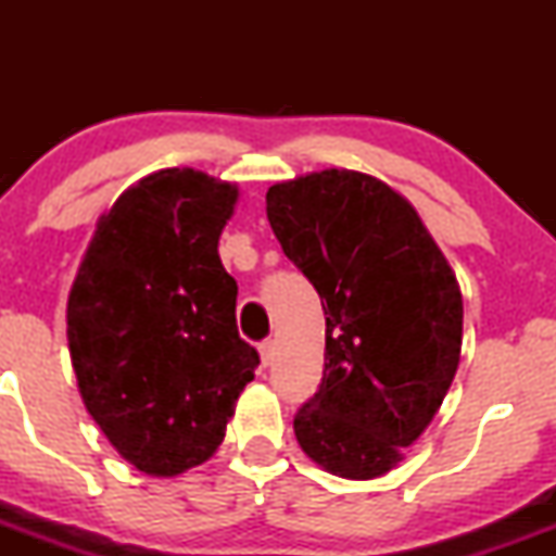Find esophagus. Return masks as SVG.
<instances>
[{
    "label": "esophagus",
    "mask_w": 556,
    "mask_h": 556,
    "mask_svg": "<svg viewBox=\"0 0 556 556\" xmlns=\"http://www.w3.org/2000/svg\"><path fill=\"white\" fill-rule=\"evenodd\" d=\"M261 363H264V366H271V361H274V342L271 340H266V342H261Z\"/></svg>",
    "instance_id": "esophagus-1"
}]
</instances>
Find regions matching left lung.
Masks as SVG:
<instances>
[{
  "instance_id": "1",
  "label": "left lung",
  "mask_w": 556,
  "mask_h": 556,
  "mask_svg": "<svg viewBox=\"0 0 556 556\" xmlns=\"http://www.w3.org/2000/svg\"><path fill=\"white\" fill-rule=\"evenodd\" d=\"M269 225L327 316L318 392L292 429L311 460L342 478L402 460L455 379L463 295L416 208L389 185L324 169L271 185Z\"/></svg>"
}]
</instances>
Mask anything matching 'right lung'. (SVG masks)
<instances>
[{
    "mask_svg": "<svg viewBox=\"0 0 556 556\" xmlns=\"http://www.w3.org/2000/svg\"><path fill=\"white\" fill-rule=\"evenodd\" d=\"M238 188L162 169L104 214L67 300L80 397L127 463L177 476L214 455L261 363L238 334L219 235Z\"/></svg>",
    "mask_w": 556,
    "mask_h": 556,
    "instance_id": "right-lung-1",
    "label": "right lung"
}]
</instances>
